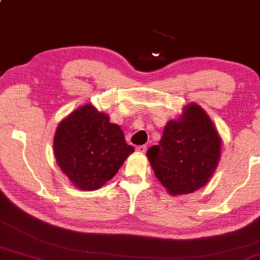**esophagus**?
Masks as SVG:
<instances>
[{
    "label": "esophagus",
    "instance_id": "obj_1",
    "mask_svg": "<svg viewBox=\"0 0 260 260\" xmlns=\"http://www.w3.org/2000/svg\"><path fill=\"white\" fill-rule=\"evenodd\" d=\"M146 149H148V146L146 145H138L136 146V151H139V152H142V153H144L145 151H146Z\"/></svg>",
    "mask_w": 260,
    "mask_h": 260
}]
</instances>
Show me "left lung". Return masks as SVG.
<instances>
[{
  "label": "left lung",
  "mask_w": 260,
  "mask_h": 260,
  "mask_svg": "<svg viewBox=\"0 0 260 260\" xmlns=\"http://www.w3.org/2000/svg\"><path fill=\"white\" fill-rule=\"evenodd\" d=\"M154 175L173 196L197 191L218 165L220 139L208 115L190 105L179 120L168 121L158 145L148 150Z\"/></svg>",
  "instance_id": "8db88e82"
}]
</instances>
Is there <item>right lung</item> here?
Listing matches in <instances>:
<instances>
[{"label":"right lung","instance_id":"right-lung-1","mask_svg":"<svg viewBox=\"0 0 260 260\" xmlns=\"http://www.w3.org/2000/svg\"><path fill=\"white\" fill-rule=\"evenodd\" d=\"M53 148L61 171L75 186L87 191L114 177L134 151L120 127L92 105L78 108L60 122Z\"/></svg>","mask_w":260,"mask_h":260}]
</instances>
